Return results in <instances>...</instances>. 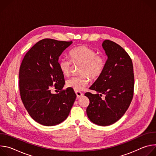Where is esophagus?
Segmentation results:
<instances>
[{
  "label": "esophagus",
  "mask_w": 156,
  "mask_h": 156,
  "mask_svg": "<svg viewBox=\"0 0 156 156\" xmlns=\"http://www.w3.org/2000/svg\"><path fill=\"white\" fill-rule=\"evenodd\" d=\"M75 93H76V94L77 98H81V97H82V96H83V93H81V92H80V91H75Z\"/></svg>",
  "instance_id": "1"
}]
</instances>
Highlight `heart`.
Wrapping results in <instances>:
<instances>
[{
	"label": "heart",
	"instance_id": "1",
	"mask_svg": "<svg viewBox=\"0 0 156 156\" xmlns=\"http://www.w3.org/2000/svg\"><path fill=\"white\" fill-rule=\"evenodd\" d=\"M70 57L73 63L81 65L78 76L72 77L66 81V86L75 91H81L87 85L90 78H98L102 73L105 66V58L101 55L84 46L75 48L70 52ZM59 68L65 76H68L71 72L72 62L67 58H62L59 62Z\"/></svg>",
	"mask_w": 156,
	"mask_h": 156
}]
</instances>
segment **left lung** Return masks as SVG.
<instances>
[{
	"label": "left lung",
	"instance_id": "left-lung-1",
	"mask_svg": "<svg viewBox=\"0 0 156 156\" xmlns=\"http://www.w3.org/2000/svg\"><path fill=\"white\" fill-rule=\"evenodd\" d=\"M107 56L101 75L90 87L97 94L85 93L90 99L87 115L93 123L108 126L126 112L133 96L134 74L131 58L117 43L105 40L102 44ZM106 96L104 100L100 98Z\"/></svg>",
	"mask_w": 156,
	"mask_h": 156
}]
</instances>
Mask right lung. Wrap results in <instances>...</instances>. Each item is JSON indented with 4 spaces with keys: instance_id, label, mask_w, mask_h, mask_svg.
I'll list each match as a JSON object with an SVG mask.
<instances>
[{
    "instance_id": "1",
    "label": "right lung",
    "mask_w": 156,
    "mask_h": 156,
    "mask_svg": "<svg viewBox=\"0 0 156 156\" xmlns=\"http://www.w3.org/2000/svg\"><path fill=\"white\" fill-rule=\"evenodd\" d=\"M72 41L44 39L30 49L21 62L19 72L21 99L30 115L44 126H54L68 117L76 99L72 88L62 90L64 76L58 58ZM54 85L61 92L52 94Z\"/></svg>"
}]
</instances>
